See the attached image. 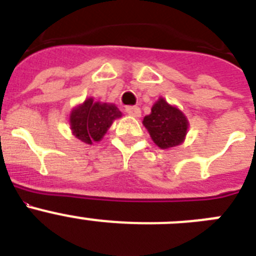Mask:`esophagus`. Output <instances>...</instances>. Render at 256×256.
<instances>
[{
	"label": "esophagus",
	"mask_w": 256,
	"mask_h": 256,
	"mask_svg": "<svg viewBox=\"0 0 256 256\" xmlns=\"http://www.w3.org/2000/svg\"><path fill=\"white\" fill-rule=\"evenodd\" d=\"M126 112L130 116H134V118H138L141 115V108L138 106H126Z\"/></svg>",
	"instance_id": "1"
}]
</instances>
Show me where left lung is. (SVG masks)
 <instances>
[{
	"instance_id": "8db88e82",
	"label": "left lung",
	"mask_w": 256,
	"mask_h": 256,
	"mask_svg": "<svg viewBox=\"0 0 256 256\" xmlns=\"http://www.w3.org/2000/svg\"><path fill=\"white\" fill-rule=\"evenodd\" d=\"M144 126L160 148H169L182 144L188 123L182 112L160 98L151 108V114L144 116Z\"/></svg>"
}]
</instances>
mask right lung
<instances>
[{
    "instance_id": "1",
    "label": "right lung",
    "mask_w": 256,
    "mask_h": 256,
    "mask_svg": "<svg viewBox=\"0 0 256 256\" xmlns=\"http://www.w3.org/2000/svg\"><path fill=\"white\" fill-rule=\"evenodd\" d=\"M120 116L122 112L115 105L94 102L92 98H87L72 112L70 126L76 138L91 144L100 141L112 120Z\"/></svg>"
}]
</instances>
